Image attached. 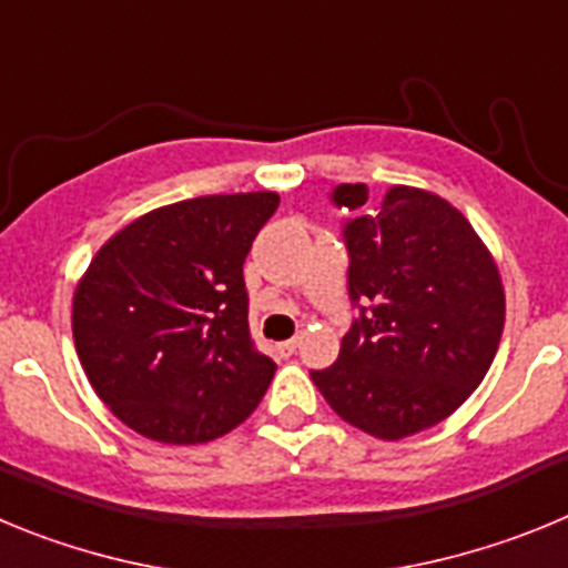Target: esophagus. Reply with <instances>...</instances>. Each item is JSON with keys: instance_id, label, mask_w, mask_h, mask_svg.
I'll return each mask as SVG.
<instances>
[{"instance_id": "obj_1", "label": "esophagus", "mask_w": 568, "mask_h": 568, "mask_svg": "<svg viewBox=\"0 0 568 568\" xmlns=\"http://www.w3.org/2000/svg\"><path fill=\"white\" fill-rule=\"evenodd\" d=\"M295 349H298V338L281 341V344H278V353H281V355H293Z\"/></svg>"}]
</instances>
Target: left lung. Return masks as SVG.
<instances>
[{
    "label": "left lung",
    "instance_id": "obj_1",
    "mask_svg": "<svg viewBox=\"0 0 568 568\" xmlns=\"http://www.w3.org/2000/svg\"><path fill=\"white\" fill-rule=\"evenodd\" d=\"M335 207L349 253L346 287L358 318L338 361L313 369L346 424L400 440L440 424L484 381L504 333L498 267L464 213L418 187L338 184Z\"/></svg>",
    "mask_w": 568,
    "mask_h": 568
}]
</instances>
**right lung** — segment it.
Masks as SVG:
<instances>
[{
    "instance_id": "1",
    "label": "right lung",
    "mask_w": 568,
    "mask_h": 568,
    "mask_svg": "<svg viewBox=\"0 0 568 568\" xmlns=\"http://www.w3.org/2000/svg\"><path fill=\"white\" fill-rule=\"evenodd\" d=\"M275 193L199 195L135 219L73 293V341L110 413L162 444H207L253 413L275 364L250 338L244 258Z\"/></svg>"
}]
</instances>
